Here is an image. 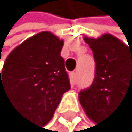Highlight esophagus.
Instances as JSON below:
<instances>
[{
    "label": "esophagus",
    "instance_id": "34e87169",
    "mask_svg": "<svg viewBox=\"0 0 132 132\" xmlns=\"http://www.w3.org/2000/svg\"><path fill=\"white\" fill-rule=\"evenodd\" d=\"M69 78H70V81H71V85H75L76 84V80H77V73H70L69 75Z\"/></svg>",
    "mask_w": 132,
    "mask_h": 132
}]
</instances>
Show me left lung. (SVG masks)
I'll list each match as a JSON object with an SVG mask.
<instances>
[{
	"label": "left lung",
	"mask_w": 132,
	"mask_h": 132,
	"mask_svg": "<svg viewBox=\"0 0 132 132\" xmlns=\"http://www.w3.org/2000/svg\"><path fill=\"white\" fill-rule=\"evenodd\" d=\"M84 40L93 51L96 71L92 86L78 97L88 118L97 122L121 100H132V47L111 34L98 38L85 36Z\"/></svg>",
	"instance_id": "1"
}]
</instances>
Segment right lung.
Here are the masks:
<instances>
[{"mask_svg":"<svg viewBox=\"0 0 132 132\" xmlns=\"http://www.w3.org/2000/svg\"><path fill=\"white\" fill-rule=\"evenodd\" d=\"M63 45L51 32H40L15 47L4 62L2 92L18 114L35 125L50 121L70 89L61 56Z\"/></svg>","mask_w":132,"mask_h":132,"instance_id":"add662e5","label":"right lung"}]
</instances>
